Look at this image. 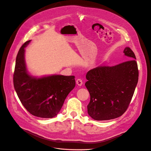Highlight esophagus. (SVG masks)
Returning a JSON list of instances; mask_svg holds the SVG:
<instances>
[{
    "mask_svg": "<svg viewBox=\"0 0 151 151\" xmlns=\"http://www.w3.org/2000/svg\"><path fill=\"white\" fill-rule=\"evenodd\" d=\"M76 84H77L79 86H82V84H83V80H82L81 79H78L76 80Z\"/></svg>",
    "mask_w": 151,
    "mask_h": 151,
    "instance_id": "1",
    "label": "esophagus"
}]
</instances>
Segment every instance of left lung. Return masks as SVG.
I'll return each instance as SVG.
<instances>
[{"label":"left lung","instance_id":"left-lung-1","mask_svg":"<svg viewBox=\"0 0 151 151\" xmlns=\"http://www.w3.org/2000/svg\"><path fill=\"white\" fill-rule=\"evenodd\" d=\"M123 53L128 61L118 65L99 66L87 73L85 86L90 95L88 114L98 121L122 116L131 101L138 80L136 57L126 47Z\"/></svg>","mask_w":151,"mask_h":151}]
</instances>
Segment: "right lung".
<instances>
[{"label": "right lung", "mask_w": 151, "mask_h": 151, "mask_svg": "<svg viewBox=\"0 0 151 151\" xmlns=\"http://www.w3.org/2000/svg\"><path fill=\"white\" fill-rule=\"evenodd\" d=\"M25 42L16 56L13 84L22 105L32 115L44 118L55 117L68 93L75 86L74 76L51 75L37 78L29 75L25 62Z\"/></svg>", "instance_id": "obj_1"}]
</instances>
